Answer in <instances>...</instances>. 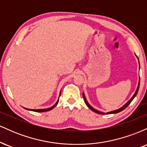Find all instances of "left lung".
I'll return each mask as SVG.
<instances>
[{
  "label": "left lung",
  "mask_w": 147,
  "mask_h": 147,
  "mask_svg": "<svg viewBox=\"0 0 147 147\" xmlns=\"http://www.w3.org/2000/svg\"><path fill=\"white\" fill-rule=\"evenodd\" d=\"M136 57H137V58H138V57H137V56H136ZM138 61H139V59H138ZM139 65H140V62H139ZM140 77H139V82H138V85L137 89H136V92H135L134 95H133L132 96V97H131V98L128 101V102H126V104H124V106H122V107H121V108H119V109H117V110H114V111H110V112H107V113H106V114H115V113H119V112H121V111L124 110V109H125L127 107V106L129 105V104H130V103H131V102H132V101H133V99H134L135 97H136V96L137 95V94H138V90H139V88H140ZM83 97H84V102H85L86 104L88 107L89 109H90V110H92V111H93V112H95V113H98V114H101V115H104V114H105V113H104V112H102V111H98V110H97V109H94V108L92 107V106H90V104H89V103L88 102V101L86 100V96H85V95H84V92H83Z\"/></svg>",
  "instance_id": "obj_1"
}]
</instances>
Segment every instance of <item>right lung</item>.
<instances>
[{"instance_id": "add662e5", "label": "right lung", "mask_w": 147, "mask_h": 147, "mask_svg": "<svg viewBox=\"0 0 147 147\" xmlns=\"http://www.w3.org/2000/svg\"><path fill=\"white\" fill-rule=\"evenodd\" d=\"M61 96V91H60V94H59V97ZM59 99L57 101V102L55 103V104H54L53 106H52V107H50L48 108V109H26V108H24L25 109H26V110H28V111H34V112H38V113H41V112H46V111H50L52 110V109H53L57 105V104L59 103Z\"/></svg>"}]
</instances>
